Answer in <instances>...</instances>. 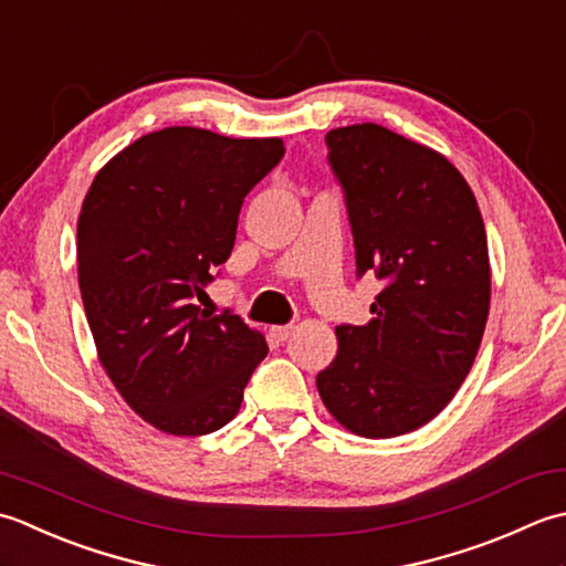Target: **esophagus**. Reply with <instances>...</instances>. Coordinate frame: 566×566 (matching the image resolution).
<instances>
[{
	"label": "esophagus",
	"instance_id": "obj_1",
	"mask_svg": "<svg viewBox=\"0 0 566 566\" xmlns=\"http://www.w3.org/2000/svg\"><path fill=\"white\" fill-rule=\"evenodd\" d=\"M273 332V337L279 339V342H287L293 337V332H295V327H291V325H283V327H273L271 329Z\"/></svg>",
	"mask_w": 566,
	"mask_h": 566
}]
</instances>
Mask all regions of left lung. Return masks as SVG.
Listing matches in <instances>:
<instances>
[{"mask_svg":"<svg viewBox=\"0 0 566 566\" xmlns=\"http://www.w3.org/2000/svg\"><path fill=\"white\" fill-rule=\"evenodd\" d=\"M347 200L356 275L384 291L364 327L339 325L317 390L349 432L386 440L422 428L464 384L491 305L486 229L464 176L432 148L378 124L327 136Z\"/></svg>","mask_w":566,"mask_h":566,"instance_id":"left-lung-1","label":"left lung"}]
</instances>
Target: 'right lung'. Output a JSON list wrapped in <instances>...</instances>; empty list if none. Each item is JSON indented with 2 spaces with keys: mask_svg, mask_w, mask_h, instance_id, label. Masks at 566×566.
<instances>
[{
  "mask_svg": "<svg viewBox=\"0 0 566 566\" xmlns=\"http://www.w3.org/2000/svg\"><path fill=\"white\" fill-rule=\"evenodd\" d=\"M281 138L168 126L102 168L77 219V281L99 364L156 430L198 437L234 418L263 356L239 315L195 305L234 249L241 202Z\"/></svg>",
  "mask_w": 566,
  "mask_h": 566,
  "instance_id": "add662e5",
  "label": "right lung"
}]
</instances>
